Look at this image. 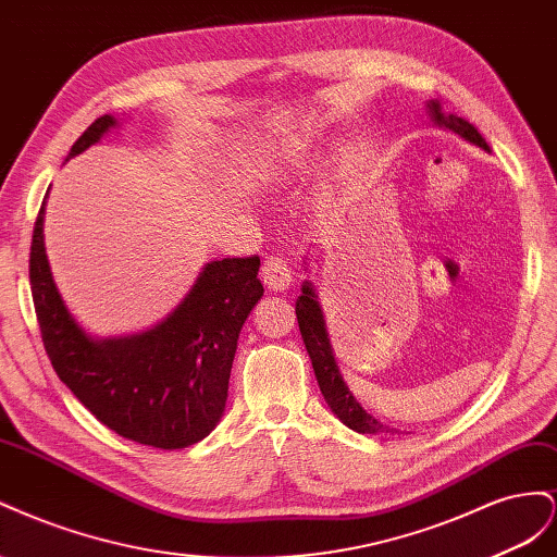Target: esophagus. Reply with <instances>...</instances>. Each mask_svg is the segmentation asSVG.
I'll use <instances>...</instances> for the list:
<instances>
[{
    "label": "esophagus",
    "instance_id": "34e87169",
    "mask_svg": "<svg viewBox=\"0 0 557 557\" xmlns=\"http://www.w3.org/2000/svg\"><path fill=\"white\" fill-rule=\"evenodd\" d=\"M261 277L265 282V287L273 289V292H287L292 287V282H294V273H292L289 263L280 259V257H270L263 263Z\"/></svg>",
    "mask_w": 557,
    "mask_h": 557
}]
</instances>
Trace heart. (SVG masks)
Returning a JSON list of instances; mask_svg holds the SVG:
<instances>
[{
	"label": "heart",
	"mask_w": 557,
	"mask_h": 557,
	"mask_svg": "<svg viewBox=\"0 0 557 557\" xmlns=\"http://www.w3.org/2000/svg\"><path fill=\"white\" fill-rule=\"evenodd\" d=\"M298 149V139H277L263 145L257 156H253V165H257L261 177H275L287 165L289 158Z\"/></svg>",
	"instance_id": "heart-1"
}]
</instances>
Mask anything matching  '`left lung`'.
Here are the masks:
<instances>
[{
  "mask_svg": "<svg viewBox=\"0 0 557 557\" xmlns=\"http://www.w3.org/2000/svg\"><path fill=\"white\" fill-rule=\"evenodd\" d=\"M426 114H429V119H432L434 125H438V128L450 131L462 139L471 141V145L481 147L483 151H490L487 141L483 139L479 128H475L473 123H469L462 116L443 111L438 100L426 102ZM296 317H298L300 336H304L306 349H308L310 361H312L314 377H317V383H320L322 396L329 404L333 416H336L345 426L355 429V432H359V434L394 432V429H389L387 424L375 420L371 412L357 401V396L349 392L347 383L343 380V373L338 369L336 355H333L324 310L320 306V296H317V289L310 280L300 284V296L296 298Z\"/></svg>",
  "mask_w": 557,
  "mask_h": 557,
  "instance_id": "obj_1",
  "label": "left lung"
}]
</instances>
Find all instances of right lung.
<instances>
[{"label":"right lung","mask_w":557,"mask_h":557,"mask_svg":"<svg viewBox=\"0 0 557 557\" xmlns=\"http://www.w3.org/2000/svg\"><path fill=\"white\" fill-rule=\"evenodd\" d=\"M119 125L104 114L74 141L67 161ZM46 200L32 233L29 287L41 341L58 377L95 418L141 446L177 450L202 441L226 410L237 336L263 296L259 257L205 263L165 320L100 338L74 320L44 247Z\"/></svg>","instance_id":"obj_1"}]
</instances>
